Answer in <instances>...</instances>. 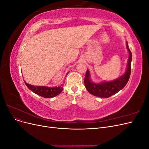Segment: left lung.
Masks as SVG:
<instances>
[{"label":"left lung","mask_w":149,"mask_h":149,"mask_svg":"<svg viewBox=\"0 0 149 149\" xmlns=\"http://www.w3.org/2000/svg\"><path fill=\"white\" fill-rule=\"evenodd\" d=\"M126 47L129 53L127 69L125 73L118 79L112 81L94 83L91 80L89 70H87L84 78V84L86 88L90 94L97 97L107 98L118 93L120 90L124 88L130 78L132 61V53L129 48L127 42L126 43Z\"/></svg>","instance_id":"left-lung-1"}]
</instances>
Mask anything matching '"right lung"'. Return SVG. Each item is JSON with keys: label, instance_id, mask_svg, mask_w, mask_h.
Returning <instances> with one entry per match:
<instances>
[{"label": "right lung", "instance_id": "right-lung-1", "mask_svg": "<svg viewBox=\"0 0 149 149\" xmlns=\"http://www.w3.org/2000/svg\"><path fill=\"white\" fill-rule=\"evenodd\" d=\"M69 73H67L66 74ZM26 86L34 93L38 94V95L45 98H52L55 97L58 94H60L63 91V86H60L55 87V88H49L46 86H33L26 83L24 81Z\"/></svg>", "mask_w": 149, "mask_h": 149}]
</instances>
